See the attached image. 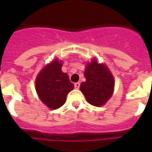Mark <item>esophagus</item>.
Instances as JSON below:
<instances>
[{
  "label": "esophagus",
  "instance_id": "obj_1",
  "mask_svg": "<svg viewBox=\"0 0 152 152\" xmlns=\"http://www.w3.org/2000/svg\"><path fill=\"white\" fill-rule=\"evenodd\" d=\"M80 83H79V82H77V83H75V84H74V87H75V88H76V89H79V88H80Z\"/></svg>",
  "mask_w": 152,
  "mask_h": 152
}]
</instances>
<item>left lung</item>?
Segmentation results:
<instances>
[{"instance_id": "left-lung-1", "label": "left lung", "mask_w": 152, "mask_h": 152, "mask_svg": "<svg viewBox=\"0 0 152 152\" xmlns=\"http://www.w3.org/2000/svg\"><path fill=\"white\" fill-rule=\"evenodd\" d=\"M84 76L86 81L82 82L80 88L87 101L95 106L104 105L111 97L114 88L110 72L94 59L86 67Z\"/></svg>"}]
</instances>
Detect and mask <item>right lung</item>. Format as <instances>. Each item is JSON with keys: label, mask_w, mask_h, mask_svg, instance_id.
<instances>
[{"label": "right lung", "mask_w": 152, "mask_h": 152, "mask_svg": "<svg viewBox=\"0 0 152 152\" xmlns=\"http://www.w3.org/2000/svg\"><path fill=\"white\" fill-rule=\"evenodd\" d=\"M35 89L42 102L55 110L64 105L68 93L73 89V83L68 74L61 71V62L55 60L37 76Z\"/></svg>", "instance_id": "add662e5"}]
</instances>
